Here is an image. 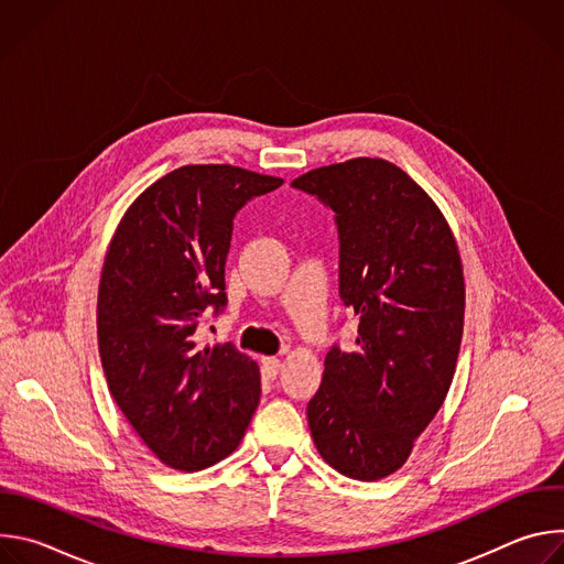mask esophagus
I'll return each instance as SVG.
<instances>
[{
  "label": "esophagus",
  "mask_w": 564,
  "mask_h": 564,
  "mask_svg": "<svg viewBox=\"0 0 564 564\" xmlns=\"http://www.w3.org/2000/svg\"><path fill=\"white\" fill-rule=\"evenodd\" d=\"M261 366H263V375L270 379H274L281 372V359H276V357H263Z\"/></svg>",
  "instance_id": "34e87169"
}]
</instances>
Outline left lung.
<instances>
[{
    "label": "left lung",
    "instance_id": "left-lung-1",
    "mask_svg": "<svg viewBox=\"0 0 564 564\" xmlns=\"http://www.w3.org/2000/svg\"><path fill=\"white\" fill-rule=\"evenodd\" d=\"M292 187L335 212L339 296L359 316L355 350L326 355L310 433L339 473L381 479L404 466L455 375L464 328L455 236L433 198L381 158L318 167Z\"/></svg>",
    "mask_w": 564,
    "mask_h": 564
}]
</instances>
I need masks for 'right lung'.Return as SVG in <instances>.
Returning <instances> with one entry per match:
<instances>
[{"label":"right lung","mask_w":564,"mask_h":564,"mask_svg":"<svg viewBox=\"0 0 564 564\" xmlns=\"http://www.w3.org/2000/svg\"><path fill=\"white\" fill-rule=\"evenodd\" d=\"M283 181L231 165H185L124 212L98 290V346L116 404L176 470L236 451L261 399L254 359L200 346L196 328L225 303L234 216Z\"/></svg>","instance_id":"1"}]
</instances>
